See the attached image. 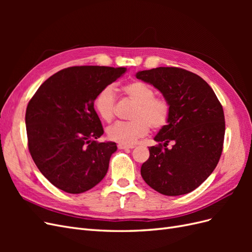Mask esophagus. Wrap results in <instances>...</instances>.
<instances>
[{
	"instance_id": "obj_1",
	"label": "esophagus",
	"mask_w": 252,
	"mask_h": 252,
	"mask_svg": "<svg viewBox=\"0 0 252 252\" xmlns=\"http://www.w3.org/2000/svg\"><path fill=\"white\" fill-rule=\"evenodd\" d=\"M118 147H119V149H132V148H134L133 145H132V146H126V145H121V144L118 145Z\"/></svg>"
}]
</instances>
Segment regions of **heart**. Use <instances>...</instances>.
Returning a JSON list of instances; mask_svg holds the SVG:
<instances>
[{"label":"heart","mask_w":252,"mask_h":252,"mask_svg":"<svg viewBox=\"0 0 252 252\" xmlns=\"http://www.w3.org/2000/svg\"><path fill=\"white\" fill-rule=\"evenodd\" d=\"M124 94L136 103L132 113V122H119L107 130L109 140L126 146H132L139 139L146 135L149 127L163 128L170 117V105L163 97H156V91L148 84L134 81L123 87ZM97 116L105 122H111L116 113V94L111 86L103 88L94 101Z\"/></svg>","instance_id":"b5f03b06"}]
</instances>
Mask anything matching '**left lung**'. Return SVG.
<instances>
[{"label": "left lung", "instance_id": "left-lung-1", "mask_svg": "<svg viewBox=\"0 0 252 252\" xmlns=\"http://www.w3.org/2000/svg\"><path fill=\"white\" fill-rule=\"evenodd\" d=\"M135 77L157 88L170 105L168 123L155 136L158 145L149 148V158L141 167L142 178L165 195L191 192L215 170L222 155V105L201 77L182 68L158 67Z\"/></svg>", "mask_w": 252, "mask_h": 252}]
</instances>
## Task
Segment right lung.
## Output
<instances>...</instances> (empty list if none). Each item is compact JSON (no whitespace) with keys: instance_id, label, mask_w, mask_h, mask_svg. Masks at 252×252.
Wrapping results in <instances>:
<instances>
[{"instance_id":"1","label":"right lung","mask_w":252,"mask_h":252,"mask_svg":"<svg viewBox=\"0 0 252 252\" xmlns=\"http://www.w3.org/2000/svg\"><path fill=\"white\" fill-rule=\"evenodd\" d=\"M126 71L125 67L66 68L45 81L29 101L25 116L29 152L53 186L82 193L107 173L118 147L114 142H96L104 130L94 101Z\"/></svg>"}]
</instances>
